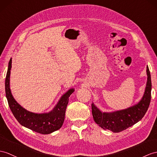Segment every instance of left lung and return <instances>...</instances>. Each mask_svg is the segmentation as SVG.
Returning a JSON list of instances; mask_svg holds the SVG:
<instances>
[{"instance_id":"8db88e82","label":"left lung","mask_w":157,"mask_h":157,"mask_svg":"<svg viewBox=\"0 0 157 157\" xmlns=\"http://www.w3.org/2000/svg\"><path fill=\"white\" fill-rule=\"evenodd\" d=\"M147 81L142 98L137 104L130 107L113 112H102L92 103V114L94 121L103 129L119 132L131 127L142 119L147 113L151 98V77L147 67Z\"/></svg>"}]
</instances>
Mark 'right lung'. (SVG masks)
<instances>
[{
	"label": "right lung",
	"instance_id": "obj_1",
	"mask_svg": "<svg viewBox=\"0 0 157 157\" xmlns=\"http://www.w3.org/2000/svg\"><path fill=\"white\" fill-rule=\"evenodd\" d=\"M12 59L9 63L5 79V93L9 107L14 117L23 127L43 135L52 133L61 128L65 117L66 109L71 94L75 91L71 89L62 95L53 109L48 113H34L21 106L14 98L10 89V75Z\"/></svg>",
	"mask_w": 157,
	"mask_h": 157
}]
</instances>
